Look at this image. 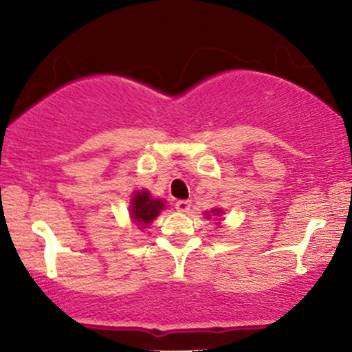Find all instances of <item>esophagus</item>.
I'll return each instance as SVG.
<instances>
[{
    "instance_id": "34e87169",
    "label": "esophagus",
    "mask_w": 352,
    "mask_h": 352,
    "mask_svg": "<svg viewBox=\"0 0 352 352\" xmlns=\"http://www.w3.org/2000/svg\"><path fill=\"white\" fill-rule=\"evenodd\" d=\"M176 210L181 211V213H187L190 210V200H177Z\"/></svg>"
}]
</instances>
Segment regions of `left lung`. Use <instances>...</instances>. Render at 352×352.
Instances as JSON below:
<instances>
[{"label": "left lung", "mask_w": 352, "mask_h": 352, "mask_svg": "<svg viewBox=\"0 0 352 352\" xmlns=\"http://www.w3.org/2000/svg\"><path fill=\"white\" fill-rule=\"evenodd\" d=\"M213 213H216V214H221V210H213Z\"/></svg>", "instance_id": "obj_1"}]
</instances>
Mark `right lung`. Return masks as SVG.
<instances>
[{"label": "right lung", "instance_id": "right-lung-1", "mask_svg": "<svg viewBox=\"0 0 352 352\" xmlns=\"http://www.w3.org/2000/svg\"><path fill=\"white\" fill-rule=\"evenodd\" d=\"M133 206H131V214L133 219L136 223L147 226L151 224L153 219L157 218L160 210L165 206L162 200L158 199H152L151 194L147 190H138L133 197Z\"/></svg>", "mask_w": 352, "mask_h": 352}]
</instances>
